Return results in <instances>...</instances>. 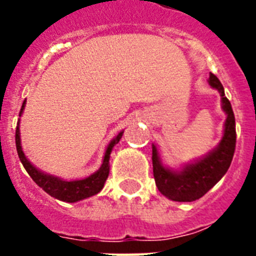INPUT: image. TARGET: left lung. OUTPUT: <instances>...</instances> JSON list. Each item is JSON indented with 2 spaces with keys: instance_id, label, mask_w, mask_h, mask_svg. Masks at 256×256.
<instances>
[{
  "instance_id": "8db88e82",
  "label": "left lung",
  "mask_w": 256,
  "mask_h": 256,
  "mask_svg": "<svg viewBox=\"0 0 256 256\" xmlns=\"http://www.w3.org/2000/svg\"><path fill=\"white\" fill-rule=\"evenodd\" d=\"M207 82L220 94L222 110L226 114L223 136L218 146L199 160L179 168H172L162 162L158 148L152 144V172L156 184L160 194L175 202H192L202 198L226 174L234 156L236 142L234 112L218 78L210 73Z\"/></svg>"
}]
</instances>
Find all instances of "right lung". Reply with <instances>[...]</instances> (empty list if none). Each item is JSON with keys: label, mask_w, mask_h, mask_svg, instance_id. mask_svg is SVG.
<instances>
[{"label": "right lung", "mask_w": 256, "mask_h": 256, "mask_svg": "<svg viewBox=\"0 0 256 256\" xmlns=\"http://www.w3.org/2000/svg\"><path fill=\"white\" fill-rule=\"evenodd\" d=\"M26 106V100H24L22 104L21 112H20V116H22L24 112V108ZM124 136V130L118 132V136H114L110 142H108V148L104 150V160H102V164L100 168L92 172V175H88L84 179H74V180H66V179H62L60 176H56V175L48 174L45 171L40 170L38 168H36L29 160L28 156H25V152L22 150L21 146V132H20V120H18L17 124V130H16V146H17V152L18 156H20V160L24 164L25 170L28 171V174L32 176L34 182L37 183L38 186L41 187L42 190L46 191L48 194L52 195L53 198L60 199V200H64V202L74 203L78 202V200H82V199L90 198L92 195L98 194L102 188H104V184L106 182V179L108 176V171H110V154L112 152V148L116 146L120 140Z\"/></svg>", "instance_id": "obj_1"}]
</instances>
